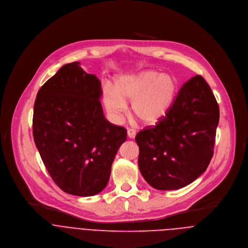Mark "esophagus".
I'll return each mask as SVG.
<instances>
[{"mask_svg": "<svg viewBox=\"0 0 248 248\" xmlns=\"http://www.w3.org/2000/svg\"><path fill=\"white\" fill-rule=\"evenodd\" d=\"M135 135H136V131L134 129H131V128L127 129V136L129 138H134Z\"/></svg>", "mask_w": 248, "mask_h": 248, "instance_id": "obj_1", "label": "esophagus"}]
</instances>
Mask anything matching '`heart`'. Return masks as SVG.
<instances>
[{
    "mask_svg": "<svg viewBox=\"0 0 248 248\" xmlns=\"http://www.w3.org/2000/svg\"><path fill=\"white\" fill-rule=\"evenodd\" d=\"M176 91L174 78L153 70L122 76L115 80L114 89H103V103L116 119L126 114V103L131 102L132 114L141 123L152 125L162 120L170 108Z\"/></svg>",
    "mask_w": 248,
    "mask_h": 248,
    "instance_id": "1",
    "label": "heart"
}]
</instances>
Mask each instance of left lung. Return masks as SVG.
Here are the masks:
<instances>
[{
  "label": "left lung",
  "mask_w": 248,
  "mask_h": 248,
  "mask_svg": "<svg viewBox=\"0 0 248 248\" xmlns=\"http://www.w3.org/2000/svg\"><path fill=\"white\" fill-rule=\"evenodd\" d=\"M220 111L201 76L180 89L166 116L135 136L138 167L145 181L159 190H174L194 182L214 152Z\"/></svg>",
  "instance_id": "left-lung-1"
}]
</instances>
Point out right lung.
I'll return each mask as SVG.
<instances>
[{
  "label": "right lung",
  "instance_id": "1",
  "mask_svg": "<svg viewBox=\"0 0 248 248\" xmlns=\"http://www.w3.org/2000/svg\"><path fill=\"white\" fill-rule=\"evenodd\" d=\"M79 64L62 65L39 89L33 137L55 184L68 194L92 196L107 186L126 129L106 120L101 82Z\"/></svg>",
  "mask_w": 248,
  "mask_h": 248
}]
</instances>
